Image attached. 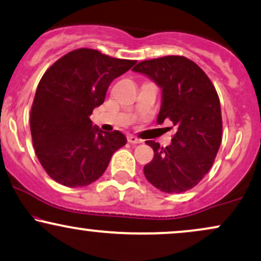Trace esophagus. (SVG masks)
<instances>
[{"mask_svg":"<svg viewBox=\"0 0 261 261\" xmlns=\"http://www.w3.org/2000/svg\"><path fill=\"white\" fill-rule=\"evenodd\" d=\"M127 141H128V142H130V143H133V144L142 143V140L137 139V137L134 136V135H128V136H127Z\"/></svg>","mask_w":261,"mask_h":261,"instance_id":"34e87169","label":"esophagus"}]
</instances>
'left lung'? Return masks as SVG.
<instances>
[{
  "label": "left lung",
  "mask_w": 261,
  "mask_h": 261,
  "mask_svg": "<svg viewBox=\"0 0 261 261\" xmlns=\"http://www.w3.org/2000/svg\"><path fill=\"white\" fill-rule=\"evenodd\" d=\"M133 70L162 89L156 122L169 119L177 127L165 148L147 141L154 158L144 165V176L165 193L191 190L208 174L221 144L220 99L214 85L196 63L182 56L140 62Z\"/></svg>",
  "instance_id": "obj_1"
}]
</instances>
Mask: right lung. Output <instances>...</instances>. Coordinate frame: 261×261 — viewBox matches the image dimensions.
<instances>
[{"instance_id": "obj_1", "label": "right lung", "mask_w": 261, "mask_h": 261, "mask_svg": "<svg viewBox=\"0 0 261 261\" xmlns=\"http://www.w3.org/2000/svg\"><path fill=\"white\" fill-rule=\"evenodd\" d=\"M136 64L91 48L67 53L46 70L30 113L33 144L56 182L83 187L102 176L114 152L126 144L120 131L103 133L90 115L105 102L115 77Z\"/></svg>"}]
</instances>
